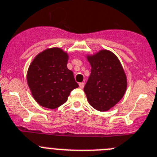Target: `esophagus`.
Here are the masks:
<instances>
[{"label":"esophagus","mask_w":157,"mask_h":157,"mask_svg":"<svg viewBox=\"0 0 157 157\" xmlns=\"http://www.w3.org/2000/svg\"><path fill=\"white\" fill-rule=\"evenodd\" d=\"M79 86H80V88H81V89H83V88H84V86H85V83L81 82L80 84H79Z\"/></svg>","instance_id":"34e87169"}]
</instances>
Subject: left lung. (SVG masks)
<instances>
[{
  "instance_id": "8db88e82",
  "label": "left lung",
  "mask_w": 157,
  "mask_h": 157,
  "mask_svg": "<svg viewBox=\"0 0 157 157\" xmlns=\"http://www.w3.org/2000/svg\"><path fill=\"white\" fill-rule=\"evenodd\" d=\"M92 67L84 91L89 103L98 111L113 108L125 93L127 79L120 60L115 54L101 50L88 56Z\"/></svg>"
}]
</instances>
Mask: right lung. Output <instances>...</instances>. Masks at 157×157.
Instances as JSON below:
<instances>
[{
    "label": "right lung",
    "mask_w": 157,
    "mask_h": 157,
    "mask_svg": "<svg viewBox=\"0 0 157 157\" xmlns=\"http://www.w3.org/2000/svg\"><path fill=\"white\" fill-rule=\"evenodd\" d=\"M67 63V52L52 48L38 54L29 65L28 85L33 98L42 107L58 108L66 102L71 91L79 87Z\"/></svg>",
    "instance_id": "obj_1"
}]
</instances>
